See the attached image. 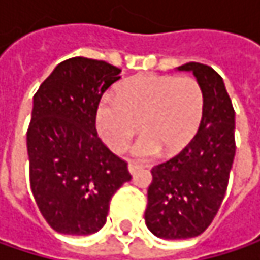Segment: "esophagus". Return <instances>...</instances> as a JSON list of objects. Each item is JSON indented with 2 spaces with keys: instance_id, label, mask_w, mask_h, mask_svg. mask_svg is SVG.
<instances>
[{
  "instance_id": "esophagus-1",
  "label": "esophagus",
  "mask_w": 260,
  "mask_h": 260,
  "mask_svg": "<svg viewBox=\"0 0 260 260\" xmlns=\"http://www.w3.org/2000/svg\"><path fill=\"white\" fill-rule=\"evenodd\" d=\"M128 169H129V172L134 175L135 172H138L140 169H143V166L141 164H138V162H134V161H131L129 164H128Z\"/></svg>"
}]
</instances>
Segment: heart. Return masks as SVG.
I'll return each mask as SVG.
<instances>
[{
	"instance_id": "heart-1",
	"label": "heart",
	"mask_w": 260,
	"mask_h": 260,
	"mask_svg": "<svg viewBox=\"0 0 260 260\" xmlns=\"http://www.w3.org/2000/svg\"><path fill=\"white\" fill-rule=\"evenodd\" d=\"M205 94L192 77L140 74L126 79L117 96H104L96 110V126L114 150L126 147L134 134L144 131L132 146L138 158L161 152L173 155L192 140L200 126Z\"/></svg>"
}]
</instances>
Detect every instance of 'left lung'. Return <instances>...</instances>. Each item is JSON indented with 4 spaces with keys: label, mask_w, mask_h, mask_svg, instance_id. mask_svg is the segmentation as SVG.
Instances as JSON below:
<instances>
[{
    "label": "left lung",
    "mask_w": 260,
    "mask_h": 260,
    "mask_svg": "<svg viewBox=\"0 0 260 260\" xmlns=\"http://www.w3.org/2000/svg\"><path fill=\"white\" fill-rule=\"evenodd\" d=\"M203 88L205 108L192 140L173 158L155 166L144 214L149 231L164 239L203 234L226 196L235 158V110L223 78L202 63H186Z\"/></svg>",
    "instance_id": "obj_1"
}]
</instances>
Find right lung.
I'll list each match as a JSON object with an SVG mask.
<instances>
[{"instance_id":"right-lung-1","label":"right lung","mask_w":260,"mask_h":260,"mask_svg":"<svg viewBox=\"0 0 260 260\" xmlns=\"http://www.w3.org/2000/svg\"><path fill=\"white\" fill-rule=\"evenodd\" d=\"M120 69L85 57L61 61L34 94L26 131L29 188L48 224L90 235L107 221L110 200L131 181L128 162L98 137L96 110Z\"/></svg>"}]
</instances>
